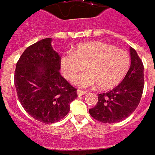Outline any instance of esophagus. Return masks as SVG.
<instances>
[{
	"label": "esophagus",
	"mask_w": 155,
	"mask_h": 155,
	"mask_svg": "<svg viewBox=\"0 0 155 155\" xmlns=\"http://www.w3.org/2000/svg\"><path fill=\"white\" fill-rule=\"evenodd\" d=\"M77 93H78V96H84V95L87 94V91H81V90H78V91H77Z\"/></svg>",
	"instance_id": "obj_1"
}]
</instances>
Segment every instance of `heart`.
<instances>
[{
  "instance_id": "b5f03b06",
  "label": "heart",
  "mask_w": 155,
  "mask_h": 155,
  "mask_svg": "<svg viewBox=\"0 0 155 155\" xmlns=\"http://www.w3.org/2000/svg\"><path fill=\"white\" fill-rule=\"evenodd\" d=\"M88 72L72 80L82 88L97 84L100 90L116 86L128 73L130 58L128 52L104 42H88L78 45L73 52L66 51L60 58L64 77L71 80L84 69Z\"/></svg>"
}]
</instances>
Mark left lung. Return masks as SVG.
Wrapping results in <instances>:
<instances>
[{"label":"left lung","mask_w":155,"mask_h":155,"mask_svg":"<svg viewBox=\"0 0 155 155\" xmlns=\"http://www.w3.org/2000/svg\"><path fill=\"white\" fill-rule=\"evenodd\" d=\"M131 64L128 73L116 88L98 94L97 105L90 109V115L104 123H115L126 119L140 104L144 88L143 64L136 51L129 48Z\"/></svg>","instance_id":"obj_1"}]
</instances>
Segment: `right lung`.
Instances as JSON below:
<instances>
[{
  "instance_id": "add662e5",
  "label": "right lung",
  "mask_w": 155,
  "mask_h": 155,
  "mask_svg": "<svg viewBox=\"0 0 155 155\" xmlns=\"http://www.w3.org/2000/svg\"><path fill=\"white\" fill-rule=\"evenodd\" d=\"M60 56L51 39L28 46L16 64L15 85L20 103L35 120L44 123L60 121L77 98V89L60 75Z\"/></svg>"
}]
</instances>
